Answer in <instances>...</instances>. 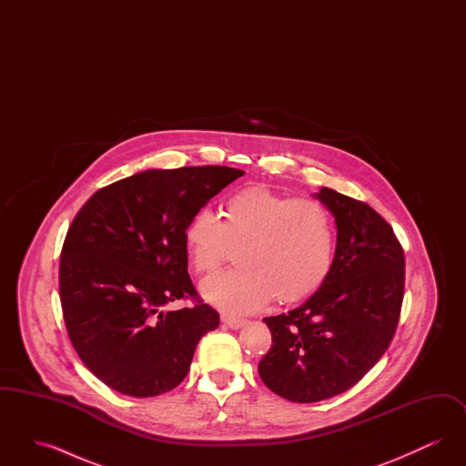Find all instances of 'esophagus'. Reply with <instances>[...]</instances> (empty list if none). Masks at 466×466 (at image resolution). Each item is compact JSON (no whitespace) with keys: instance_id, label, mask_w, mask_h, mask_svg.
Listing matches in <instances>:
<instances>
[{"instance_id":"34e87169","label":"esophagus","mask_w":466,"mask_h":466,"mask_svg":"<svg viewBox=\"0 0 466 466\" xmlns=\"http://www.w3.org/2000/svg\"><path fill=\"white\" fill-rule=\"evenodd\" d=\"M222 323H225L232 330H239V329H243L244 325H246V319L234 318V316H228V314H222Z\"/></svg>"}]
</instances>
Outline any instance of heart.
Here are the masks:
<instances>
[{"mask_svg": "<svg viewBox=\"0 0 466 466\" xmlns=\"http://www.w3.org/2000/svg\"><path fill=\"white\" fill-rule=\"evenodd\" d=\"M190 266L215 274L238 248L239 268L202 285L208 302L230 314L309 299L325 285L335 258L330 211L318 200L289 199L266 187H248L223 204L222 220L198 209L183 230Z\"/></svg>", "mask_w": 466, "mask_h": 466, "instance_id": "b5f03b06", "label": "heart"}]
</instances>
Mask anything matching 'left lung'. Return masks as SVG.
<instances>
[{
  "label": "left lung",
  "instance_id": "left-lung-1",
  "mask_svg": "<svg viewBox=\"0 0 466 466\" xmlns=\"http://www.w3.org/2000/svg\"><path fill=\"white\" fill-rule=\"evenodd\" d=\"M335 220V258L325 285L285 314L264 318L272 346L258 374L276 395L310 403L348 391L390 348L399 325L405 258L369 204L321 187Z\"/></svg>",
  "mask_w": 466,
  "mask_h": 466
}]
</instances>
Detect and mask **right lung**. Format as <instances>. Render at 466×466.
<instances>
[{"label":"right lung","mask_w":466,"mask_h":466,"mask_svg":"<svg viewBox=\"0 0 466 466\" xmlns=\"http://www.w3.org/2000/svg\"><path fill=\"white\" fill-rule=\"evenodd\" d=\"M243 175L225 166L147 169L97 190L75 217L59 266L65 323L86 367L111 390L137 399L171 391L200 337L220 325L200 300L165 306L198 297L185 225Z\"/></svg>","instance_id":"obj_1"}]
</instances>
